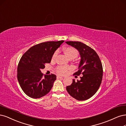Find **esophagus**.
Listing matches in <instances>:
<instances>
[{
  "mask_svg": "<svg viewBox=\"0 0 126 126\" xmlns=\"http://www.w3.org/2000/svg\"><path fill=\"white\" fill-rule=\"evenodd\" d=\"M63 77L62 76H57V79H60V78H63Z\"/></svg>",
  "mask_w": 126,
  "mask_h": 126,
  "instance_id": "34e87169",
  "label": "esophagus"
}]
</instances>
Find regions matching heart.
Instances as JSON below:
<instances>
[{"instance_id":"b5f03b06","label":"heart","mask_w":126,"mask_h":126,"mask_svg":"<svg viewBox=\"0 0 126 126\" xmlns=\"http://www.w3.org/2000/svg\"><path fill=\"white\" fill-rule=\"evenodd\" d=\"M64 53L65 55H66L67 57L69 59H75L78 57L79 55V51L76 48H73L72 47H68L66 48H64L63 49ZM58 54V51H56L52 56L51 59L54 60ZM68 68L67 67H63V66H59L57 68V72L58 74L60 75H64L66 73L68 70Z\"/></svg>"}]
</instances>
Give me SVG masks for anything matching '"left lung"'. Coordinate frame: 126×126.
Masks as SVG:
<instances>
[{"instance_id": "8db88e82", "label": "left lung", "mask_w": 126, "mask_h": 126, "mask_svg": "<svg viewBox=\"0 0 126 126\" xmlns=\"http://www.w3.org/2000/svg\"><path fill=\"white\" fill-rule=\"evenodd\" d=\"M79 52L81 60L79 70L75 75H83L80 80L72 81L66 90L72 97L78 101L86 100L95 94L102 83L103 67L98 55L93 49L80 42H66ZM77 77V76H76Z\"/></svg>"}]
</instances>
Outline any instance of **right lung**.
I'll list each match as a JSON object with an SVG mask.
<instances>
[{"mask_svg": "<svg viewBox=\"0 0 126 126\" xmlns=\"http://www.w3.org/2000/svg\"><path fill=\"white\" fill-rule=\"evenodd\" d=\"M64 41L43 42L31 47L22 55L18 63L17 78L22 90L28 96L39 98L45 96L56 80L54 74L45 75L41 70L50 63L52 56Z\"/></svg>", "mask_w": 126, "mask_h": 126, "instance_id": "1", "label": "right lung"}]
</instances>
